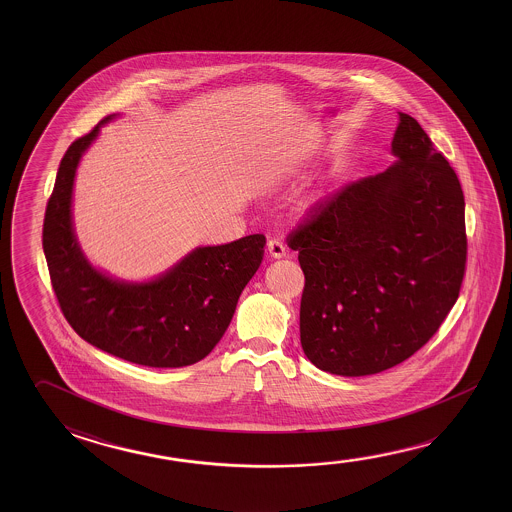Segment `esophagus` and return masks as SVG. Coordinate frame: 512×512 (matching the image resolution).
<instances>
[{
	"label": "esophagus",
	"instance_id": "esophagus-1",
	"mask_svg": "<svg viewBox=\"0 0 512 512\" xmlns=\"http://www.w3.org/2000/svg\"><path fill=\"white\" fill-rule=\"evenodd\" d=\"M268 252L273 259H280L285 255V246L280 239H269L268 241Z\"/></svg>",
	"mask_w": 512,
	"mask_h": 512
}]
</instances>
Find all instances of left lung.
Instances as JSON below:
<instances>
[{
    "mask_svg": "<svg viewBox=\"0 0 512 512\" xmlns=\"http://www.w3.org/2000/svg\"><path fill=\"white\" fill-rule=\"evenodd\" d=\"M393 162L344 185L287 237L305 275L300 341L316 368L364 377L409 359L461 293L464 194L443 153L400 112Z\"/></svg>",
    "mask_w": 512,
    "mask_h": 512,
    "instance_id": "8db88e82",
    "label": "left lung"
}]
</instances>
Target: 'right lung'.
<instances>
[{
  "mask_svg": "<svg viewBox=\"0 0 512 512\" xmlns=\"http://www.w3.org/2000/svg\"><path fill=\"white\" fill-rule=\"evenodd\" d=\"M109 119L73 141L60 160L42 225L51 287L64 318L87 343L141 366H189L225 334L262 262L266 237L196 248L150 284H123L91 268L73 234L71 193L78 160Z\"/></svg>",
  "mask_w": 512,
  "mask_h": 512,
  "instance_id": "1",
  "label": "right lung"
}]
</instances>
